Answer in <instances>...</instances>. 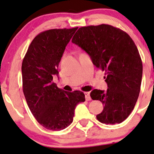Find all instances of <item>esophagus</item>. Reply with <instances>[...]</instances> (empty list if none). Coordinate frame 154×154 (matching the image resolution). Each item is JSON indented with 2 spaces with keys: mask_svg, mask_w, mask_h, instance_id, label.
Returning <instances> with one entry per match:
<instances>
[{
  "mask_svg": "<svg viewBox=\"0 0 154 154\" xmlns=\"http://www.w3.org/2000/svg\"><path fill=\"white\" fill-rule=\"evenodd\" d=\"M85 94L86 100H87V101H91V96H90L89 92H85Z\"/></svg>",
  "mask_w": 154,
  "mask_h": 154,
  "instance_id": "1",
  "label": "esophagus"
}]
</instances>
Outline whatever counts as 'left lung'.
I'll list each match as a JSON object with an SVG mask.
<instances>
[{
	"label": "left lung",
	"mask_w": 154,
	"mask_h": 154,
	"mask_svg": "<svg viewBox=\"0 0 154 154\" xmlns=\"http://www.w3.org/2000/svg\"><path fill=\"white\" fill-rule=\"evenodd\" d=\"M72 42L105 71L107 91L94 89L90 94L103 105L97 120L106 125L121 123L134 109L140 91L142 62L134 42L125 32L106 24L82 26Z\"/></svg>",
	"instance_id": "obj_1"
}]
</instances>
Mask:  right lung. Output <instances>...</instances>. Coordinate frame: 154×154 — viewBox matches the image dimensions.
Listing matches in <instances>:
<instances>
[{
    "label": "right lung",
    "mask_w": 154,
    "mask_h": 154,
    "mask_svg": "<svg viewBox=\"0 0 154 154\" xmlns=\"http://www.w3.org/2000/svg\"><path fill=\"white\" fill-rule=\"evenodd\" d=\"M77 27L53 29L32 40L22 65V89L26 103L38 123L47 130L60 131L73 121L76 106L85 101L81 91L67 92L53 82L59 63Z\"/></svg>",
    "instance_id": "obj_1"
}]
</instances>
